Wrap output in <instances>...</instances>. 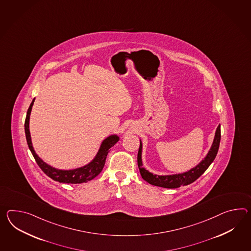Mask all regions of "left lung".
<instances>
[{
  "label": "left lung",
  "instance_id": "obj_1",
  "mask_svg": "<svg viewBox=\"0 0 251 251\" xmlns=\"http://www.w3.org/2000/svg\"><path fill=\"white\" fill-rule=\"evenodd\" d=\"M220 125L218 126L216 133H215L214 141L212 143V146L210 148L207 156L205 159H202L201 162L196 166L195 168L191 169L187 172L180 173V174H174V175H166V176H159L151 173L150 171L145 170L142 167L141 161V151H142V143L140 142V149L138 152V167L141 172V177L151 185L162 187L166 189H176L180 187L181 185H189L194 182L197 178L201 176L202 174L206 171L209 165L213 162L217 153L219 151L220 142Z\"/></svg>",
  "mask_w": 251,
  "mask_h": 251
}]
</instances>
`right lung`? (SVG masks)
Returning <instances> with one entry per match:
<instances>
[{
  "label": "right lung",
  "instance_id": "add662e5",
  "mask_svg": "<svg viewBox=\"0 0 251 251\" xmlns=\"http://www.w3.org/2000/svg\"><path fill=\"white\" fill-rule=\"evenodd\" d=\"M34 102V99L32 100L31 105L27 111V115L25 119V135H26V140L29 149L31 151L32 156L36 160L37 164L41 168V170L48 176V177L52 178L55 181H59L61 183H71V184H80L83 182H88L90 180L93 179L94 177H97L100 171L103 169L105 161L107 155L110 151V148L114 146L119 141V137L117 135H111L110 137L106 138L99 150L98 153L96 157L90 162L88 165L81 167L79 169H75L72 171H61V170H57L55 168H52L50 166L46 164L43 159H41L37 155L32 144H31V134H30V129H29V122H30V115H31V108Z\"/></svg>",
  "mask_w": 251,
  "mask_h": 251
}]
</instances>
